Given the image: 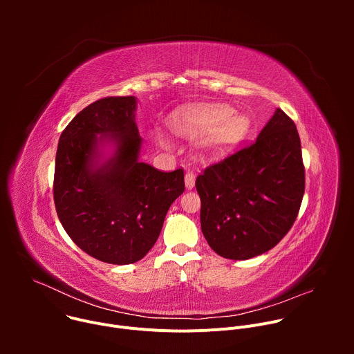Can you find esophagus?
Here are the masks:
<instances>
[{
	"label": "esophagus",
	"instance_id": "34e87169",
	"mask_svg": "<svg viewBox=\"0 0 354 354\" xmlns=\"http://www.w3.org/2000/svg\"><path fill=\"white\" fill-rule=\"evenodd\" d=\"M185 185H186L187 190L194 187V175H193V172H186V175H185Z\"/></svg>",
	"mask_w": 354,
	"mask_h": 354
}]
</instances>
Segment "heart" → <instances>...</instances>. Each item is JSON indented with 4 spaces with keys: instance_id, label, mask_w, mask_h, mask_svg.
I'll list each match as a JSON object with an SVG mask.
<instances>
[{
    "instance_id": "1",
    "label": "heart",
    "mask_w": 354,
    "mask_h": 354,
    "mask_svg": "<svg viewBox=\"0 0 354 354\" xmlns=\"http://www.w3.org/2000/svg\"><path fill=\"white\" fill-rule=\"evenodd\" d=\"M174 126L189 134L209 131L200 142V153L205 158H218L243 140L250 120L245 115L232 113L225 105H198L179 113Z\"/></svg>"
}]
</instances>
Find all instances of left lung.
Returning a JSON list of instances; mask_svg holds the SVG:
<instances>
[{"label":"left lung","mask_w":354,"mask_h":354,"mask_svg":"<svg viewBox=\"0 0 354 354\" xmlns=\"http://www.w3.org/2000/svg\"><path fill=\"white\" fill-rule=\"evenodd\" d=\"M196 189L201 231L216 254L234 261L265 254L290 231L304 196L294 122L276 109L255 142L207 167Z\"/></svg>","instance_id":"left-lung-1"}]
</instances>
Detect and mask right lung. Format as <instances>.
Masks as SVG:
<instances>
[{"mask_svg":"<svg viewBox=\"0 0 354 354\" xmlns=\"http://www.w3.org/2000/svg\"><path fill=\"white\" fill-rule=\"evenodd\" d=\"M134 96H109L82 109L60 136L53 194L68 236L100 262L129 265L157 242L171 205L185 190L183 169L161 172L138 161ZM109 142L114 154L100 162Z\"/></svg>","mask_w":354,"mask_h":354,"instance_id":"1","label":"right lung"}]
</instances>
